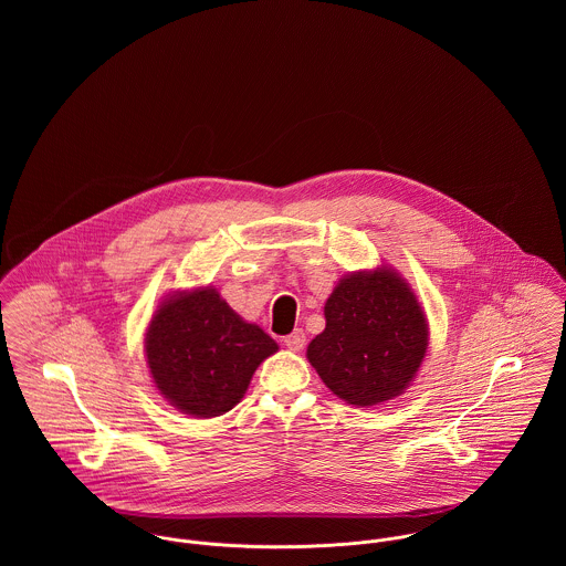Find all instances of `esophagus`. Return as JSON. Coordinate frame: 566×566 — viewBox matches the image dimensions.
<instances>
[{"label": "esophagus", "instance_id": "1", "mask_svg": "<svg viewBox=\"0 0 566 566\" xmlns=\"http://www.w3.org/2000/svg\"><path fill=\"white\" fill-rule=\"evenodd\" d=\"M283 344L290 348V350H301L305 346V333L301 328L292 331L290 335L283 337Z\"/></svg>", "mask_w": 566, "mask_h": 566}]
</instances>
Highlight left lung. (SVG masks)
Segmentation results:
<instances>
[{
    "label": "left lung",
    "instance_id": "obj_1",
    "mask_svg": "<svg viewBox=\"0 0 566 566\" xmlns=\"http://www.w3.org/2000/svg\"><path fill=\"white\" fill-rule=\"evenodd\" d=\"M324 318L307 359L335 397L370 407L403 395L424 359L429 326L397 270L381 265L339 279Z\"/></svg>",
    "mask_w": 566,
    "mask_h": 566
}]
</instances>
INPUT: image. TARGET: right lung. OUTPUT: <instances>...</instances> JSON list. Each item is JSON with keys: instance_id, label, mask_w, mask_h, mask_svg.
Here are the masks:
<instances>
[{"instance_id": "right-lung-1", "label": "right lung", "mask_w": 566, "mask_h": 566, "mask_svg": "<svg viewBox=\"0 0 566 566\" xmlns=\"http://www.w3.org/2000/svg\"><path fill=\"white\" fill-rule=\"evenodd\" d=\"M279 344L245 323L213 287L169 294L146 333V359L163 399L182 413L213 418L240 403Z\"/></svg>"}]
</instances>
